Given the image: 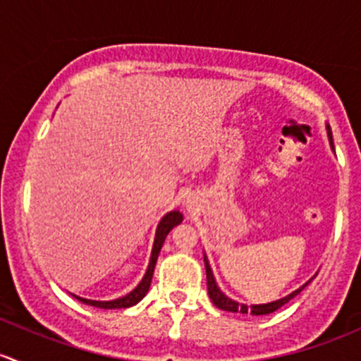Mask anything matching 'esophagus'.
I'll list each match as a JSON object with an SVG mask.
<instances>
[{"instance_id":"esophagus-1","label":"esophagus","mask_w":361,"mask_h":361,"mask_svg":"<svg viewBox=\"0 0 361 361\" xmlns=\"http://www.w3.org/2000/svg\"><path fill=\"white\" fill-rule=\"evenodd\" d=\"M185 204H187V206L190 207V206H192V201H190V199H187V202H185Z\"/></svg>"}]
</instances>
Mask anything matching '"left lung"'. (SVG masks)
<instances>
[{
    "label": "left lung",
    "instance_id": "8db88e82",
    "mask_svg": "<svg viewBox=\"0 0 361 361\" xmlns=\"http://www.w3.org/2000/svg\"><path fill=\"white\" fill-rule=\"evenodd\" d=\"M326 136H329V143H330V148L334 150V140H332V130H330V127L326 126ZM204 265H206V279H207V293H209V298L211 302H213L214 305H216L218 309H221V311H227V312H241V314H253V316H265V314H271V312L278 311L279 307H283V305L286 304V302L292 300L293 297H297L298 293L302 292V290L305 288V286L309 285V283L312 281V276L309 281H305L304 285L300 286V288H297L295 292L288 293L286 297H281L278 298V300H272V302H267V304H251V305H246L243 304V302H238L234 300V298H231L228 295H225L224 292L220 290V286H218L216 279H214L213 276V271H211V265H209V260H207L206 253H204Z\"/></svg>",
    "mask_w": 361,
    "mask_h": 361
}]
</instances>
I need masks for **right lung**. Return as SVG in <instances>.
Instances as JSON below:
<instances>
[{
	"label": "right lung",
	"instance_id": "1",
	"mask_svg": "<svg viewBox=\"0 0 361 361\" xmlns=\"http://www.w3.org/2000/svg\"><path fill=\"white\" fill-rule=\"evenodd\" d=\"M181 221H183V214H181L178 209L169 211V213H166L162 218H160L157 231H155L154 246H152V255H150V262H148L147 272H145L143 279L137 283V286L133 290V292L123 295V297L113 298V300H92V298H83V297H78V295L71 293L73 297L78 298V300L83 302V304L92 305V307H99V309H126V307H133V305H136L137 302H140L141 298L148 293V290H150L152 278H154V271H155V264H157L159 253H160V250H162V245H164V241H166L167 234L173 231V227L180 225Z\"/></svg>",
	"mask_w": 361,
	"mask_h": 361
}]
</instances>
